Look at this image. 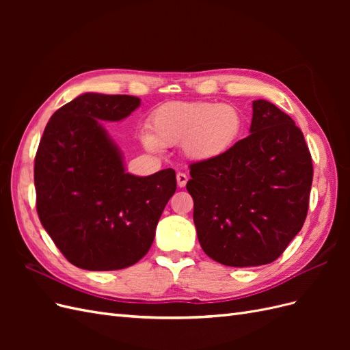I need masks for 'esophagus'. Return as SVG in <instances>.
<instances>
[{
    "mask_svg": "<svg viewBox=\"0 0 350 350\" xmlns=\"http://www.w3.org/2000/svg\"><path fill=\"white\" fill-rule=\"evenodd\" d=\"M187 181H188V176L185 174H183V172L176 174V183H178L179 188H184L187 185Z\"/></svg>",
    "mask_w": 350,
    "mask_h": 350,
    "instance_id": "1",
    "label": "esophagus"
}]
</instances>
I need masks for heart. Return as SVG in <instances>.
Segmentation results:
<instances>
[{
    "label": "heart",
    "mask_w": 350,
    "mask_h": 350,
    "mask_svg": "<svg viewBox=\"0 0 350 350\" xmlns=\"http://www.w3.org/2000/svg\"><path fill=\"white\" fill-rule=\"evenodd\" d=\"M243 129L245 120L234 105L176 100L152 113L150 133H144L142 142L150 150L183 143L189 161L206 163L234 149Z\"/></svg>",
    "instance_id": "obj_1"
}]
</instances>
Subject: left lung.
<instances>
[{
    "label": "left lung",
    "mask_w": 350,
    "mask_h": 350,
    "mask_svg": "<svg viewBox=\"0 0 350 350\" xmlns=\"http://www.w3.org/2000/svg\"><path fill=\"white\" fill-rule=\"evenodd\" d=\"M250 133L220 159L193 163L187 183L201 248L230 267L279 258L310 204L311 153L291 116L254 100Z\"/></svg>",
    "instance_id": "obj_1"
}]
</instances>
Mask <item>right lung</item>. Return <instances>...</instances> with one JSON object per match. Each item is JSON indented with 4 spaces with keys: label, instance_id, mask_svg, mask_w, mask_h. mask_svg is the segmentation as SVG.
<instances>
[{
    "label": "right lung",
    "instance_id": "obj_1",
    "mask_svg": "<svg viewBox=\"0 0 350 350\" xmlns=\"http://www.w3.org/2000/svg\"><path fill=\"white\" fill-rule=\"evenodd\" d=\"M140 107L129 94L83 93L48 121L35 157L42 226L74 266L130 267L150 250L157 221L176 189L174 169L149 176L125 171L122 153L100 121Z\"/></svg>",
    "mask_w": 350,
    "mask_h": 350
}]
</instances>
